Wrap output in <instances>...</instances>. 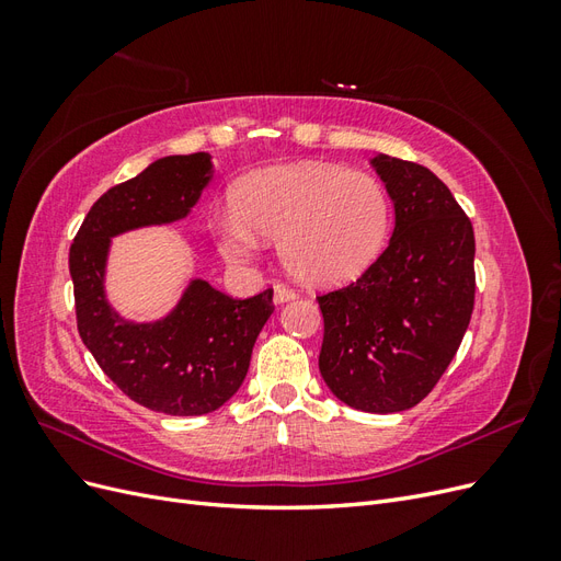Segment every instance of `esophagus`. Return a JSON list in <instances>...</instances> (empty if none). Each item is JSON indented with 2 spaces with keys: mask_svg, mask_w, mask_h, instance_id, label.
<instances>
[{
  "mask_svg": "<svg viewBox=\"0 0 561 561\" xmlns=\"http://www.w3.org/2000/svg\"><path fill=\"white\" fill-rule=\"evenodd\" d=\"M295 297H297V293L293 290V287H287L285 283H276V285H274V301H276V304L290 301V299H295Z\"/></svg>",
  "mask_w": 561,
  "mask_h": 561,
  "instance_id": "esophagus-1",
  "label": "esophagus"
}]
</instances>
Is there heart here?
I'll return each instance as SVG.
<instances>
[{
  "instance_id": "obj_1",
  "label": "heart",
  "mask_w": 561,
  "mask_h": 561,
  "mask_svg": "<svg viewBox=\"0 0 561 561\" xmlns=\"http://www.w3.org/2000/svg\"><path fill=\"white\" fill-rule=\"evenodd\" d=\"M233 206L215 222L225 257L245 264L260 254V234L280 239L283 266L309 285L360 276L379 254L390 217L388 194L377 178L318 161L250 175Z\"/></svg>"
}]
</instances>
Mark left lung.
<instances>
[{"label": "left lung", "mask_w": 561, "mask_h": 561, "mask_svg": "<svg viewBox=\"0 0 561 561\" xmlns=\"http://www.w3.org/2000/svg\"><path fill=\"white\" fill-rule=\"evenodd\" d=\"M396 208L388 248L365 274L318 304V367L353 410L404 412L445 375L474 304V233L447 184L426 165L371 159Z\"/></svg>", "instance_id": "8db88e82"}]
</instances>
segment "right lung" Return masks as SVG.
<instances>
[{
  "label": "right lung",
  "mask_w": 561,
  "mask_h": 561,
  "mask_svg": "<svg viewBox=\"0 0 561 561\" xmlns=\"http://www.w3.org/2000/svg\"><path fill=\"white\" fill-rule=\"evenodd\" d=\"M210 178L206 151L163 157L100 196L70 248L81 342L133 402L171 416L210 414L241 388L274 290L233 299L194 278L165 318L130 322L107 304L105 264L112 236L178 222Z\"/></svg>",
  "instance_id": "1"
}]
</instances>
